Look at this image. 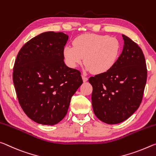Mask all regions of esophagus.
I'll use <instances>...</instances> for the list:
<instances>
[{"instance_id":"1","label":"esophagus","mask_w":156,"mask_h":156,"mask_svg":"<svg viewBox=\"0 0 156 156\" xmlns=\"http://www.w3.org/2000/svg\"><path fill=\"white\" fill-rule=\"evenodd\" d=\"M82 79H83V82H86V81H88V78L86 77V76L84 75H83L82 76Z\"/></svg>"}]
</instances>
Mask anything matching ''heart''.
<instances>
[{"mask_svg": "<svg viewBox=\"0 0 156 156\" xmlns=\"http://www.w3.org/2000/svg\"><path fill=\"white\" fill-rule=\"evenodd\" d=\"M120 43L116 38L105 34H83L63 48V56L67 64L75 68L84 63L88 70L93 73L108 72L115 64L119 57Z\"/></svg>", "mask_w": 156, "mask_h": 156, "instance_id": "obj_1", "label": "heart"}]
</instances>
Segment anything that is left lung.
<instances>
[{"instance_id":"1","label":"left lung","mask_w":156,"mask_h":156,"mask_svg":"<svg viewBox=\"0 0 156 156\" xmlns=\"http://www.w3.org/2000/svg\"><path fill=\"white\" fill-rule=\"evenodd\" d=\"M124 45L108 72L89 78L93 86L92 105L99 119L108 124L124 122L141 104L147 78L144 55L136 43L122 34Z\"/></svg>"}]
</instances>
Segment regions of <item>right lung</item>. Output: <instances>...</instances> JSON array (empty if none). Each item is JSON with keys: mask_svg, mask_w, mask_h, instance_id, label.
I'll list each match as a JSON object with an SVG mask.
<instances>
[{"mask_svg": "<svg viewBox=\"0 0 156 156\" xmlns=\"http://www.w3.org/2000/svg\"><path fill=\"white\" fill-rule=\"evenodd\" d=\"M68 36L46 32L27 41L15 60L13 82L25 113L38 124L55 125L67 114L82 84L80 71L68 68L63 48Z\"/></svg>", "mask_w": 156, "mask_h": 156, "instance_id": "obj_1", "label": "right lung"}]
</instances>
